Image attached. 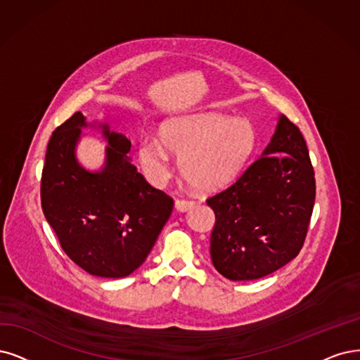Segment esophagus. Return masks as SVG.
Listing matches in <instances>:
<instances>
[{"label": "esophagus", "instance_id": "obj_1", "mask_svg": "<svg viewBox=\"0 0 360 360\" xmlns=\"http://www.w3.org/2000/svg\"><path fill=\"white\" fill-rule=\"evenodd\" d=\"M194 206V202L191 200H181V198H178V200L175 202V207L179 210V212H187L188 209H191Z\"/></svg>", "mask_w": 360, "mask_h": 360}]
</instances>
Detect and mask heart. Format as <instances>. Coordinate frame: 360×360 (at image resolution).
Wrapping results in <instances>:
<instances>
[{"label": "heart", "instance_id": "b5f03b06", "mask_svg": "<svg viewBox=\"0 0 360 360\" xmlns=\"http://www.w3.org/2000/svg\"><path fill=\"white\" fill-rule=\"evenodd\" d=\"M160 139L139 143V162L154 184L170 175L172 154L181 157V173L194 188L212 191L231 182L243 169L255 146V131L243 118L202 114L170 120L160 130Z\"/></svg>", "mask_w": 360, "mask_h": 360}]
</instances>
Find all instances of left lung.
Returning <instances> with one entry per match:
<instances>
[{"label": "left lung", "instance_id": "8db88e82", "mask_svg": "<svg viewBox=\"0 0 360 360\" xmlns=\"http://www.w3.org/2000/svg\"><path fill=\"white\" fill-rule=\"evenodd\" d=\"M314 197L307 143L282 115L262 157L206 200L215 212L214 267L230 281H254L283 267L302 249Z\"/></svg>", "mask_w": 360, "mask_h": 360}]
</instances>
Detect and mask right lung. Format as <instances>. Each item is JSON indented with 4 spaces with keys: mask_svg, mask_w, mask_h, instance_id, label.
Listing matches in <instances>:
<instances>
[{
    "mask_svg": "<svg viewBox=\"0 0 360 360\" xmlns=\"http://www.w3.org/2000/svg\"><path fill=\"white\" fill-rule=\"evenodd\" d=\"M82 112L60 124L49 141L41 175V207L60 248L93 276L118 278L131 274L148 257L167 222L173 198L130 163V141L103 126L108 138L105 169L86 172L74 146Z\"/></svg>",
    "mask_w": 360,
    "mask_h": 360,
    "instance_id": "right-lung-1",
    "label": "right lung"
}]
</instances>
